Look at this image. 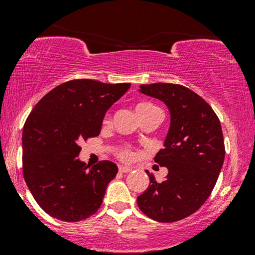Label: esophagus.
<instances>
[{"label":"esophagus","instance_id":"esophagus-1","mask_svg":"<svg viewBox=\"0 0 255 255\" xmlns=\"http://www.w3.org/2000/svg\"><path fill=\"white\" fill-rule=\"evenodd\" d=\"M119 171L124 172V174H127V172L131 171V168H128V166H125V165H120L119 166Z\"/></svg>","mask_w":255,"mask_h":255}]
</instances>
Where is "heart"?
Here are the masks:
<instances>
[{"label": "heart", "instance_id": "1", "mask_svg": "<svg viewBox=\"0 0 255 255\" xmlns=\"http://www.w3.org/2000/svg\"><path fill=\"white\" fill-rule=\"evenodd\" d=\"M135 110L137 115H139L140 120H144L145 118H147L148 115H151V114L156 113V111H159V109H158L156 105L150 103V102H140V103H137L135 105ZM110 119H111L110 114L109 113L105 114L103 119V124L105 126L109 125ZM115 154L118 156V158H120L121 160H125V162H130V160H133L134 157H135V153H134V151L131 150L130 146L126 144L119 145L118 148L115 150Z\"/></svg>", "mask_w": 255, "mask_h": 255}]
</instances>
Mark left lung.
<instances>
[{
  "label": "left lung",
  "mask_w": 255,
  "mask_h": 255,
  "mask_svg": "<svg viewBox=\"0 0 255 255\" xmlns=\"http://www.w3.org/2000/svg\"><path fill=\"white\" fill-rule=\"evenodd\" d=\"M140 92L164 102L171 122L164 148L154 157L168 176L157 182L146 171L151 184L137 197V206L157 222L181 221L200 209L217 182L225 156L221 122L204 98L182 85H141Z\"/></svg>",
  "instance_id": "1"
}]
</instances>
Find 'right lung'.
Segmentation results:
<instances>
[{
  "label": "right lung",
  "instance_id": "add662e5",
  "mask_svg": "<svg viewBox=\"0 0 255 255\" xmlns=\"http://www.w3.org/2000/svg\"><path fill=\"white\" fill-rule=\"evenodd\" d=\"M129 87L75 79L52 89L32 109L22 130V174L51 217L80 222L101 207L118 166L102 160L90 168L78 159L79 144L98 135L107 110Z\"/></svg>",
  "mask_w": 255,
  "mask_h": 255
}]
</instances>
